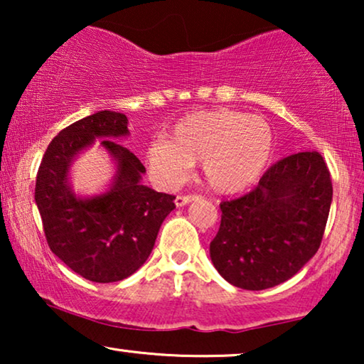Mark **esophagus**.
I'll return each mask as SVG.
<instances>
[{
    "label": "esophagus",
    "instance_id": "34e87169",
    "mask_svg": "<svg viewBox=\"0 0 364 364\" xmlns=\"http://www.w3.org/2000/svg\"><path fill=\"white\" fill-rule=\"evenodd\" d=\"M197 198H198V196H177L176 197V205L183 207V205H187V203L197 200Z\"/></svg>",
    "mask_w": 364,
    "mask_h": 364
}]
</instances>
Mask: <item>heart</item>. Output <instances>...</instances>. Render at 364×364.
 Masks as SVG:
<instances>
[{
    "label": "heart",
    "instance_id": "heart-1",
    "mask_svg": "<svg viewBox=\"0 0 364 364\" xmlns=\"http://www.w3.org/2000/svg\"><path fill=\"white\" fill-rule=\"evenodd\" d=\"M273 154V132L262 117L215 109L188 114L168 139L149 144L146 162L154 181L176 188L200 161L202 177L212 191H245L263 176Z\"/></svg>",
    "mask_w": 364,
    "mask_h": 364
}]
</instances>
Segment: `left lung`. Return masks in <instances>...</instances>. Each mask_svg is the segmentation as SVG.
Here are the masks:
<instances>
[{
  "label": "left lung",
  "mask_w": 364,
  "mask_h": 364,
  "mask_svg": "<svg viewBox=\"0 0 364 364\" xmlns=\"http://www.w3.org/2000/svg\"><path fill=\"white\" fill-rule=\"evenodd\" d=\"M333 198L321 154H291L245 196L220 203L210 242L217 272L233 287L267 290L296 275L320 248Z\"/></svg>",
  "instance_id": "1"
}]
</instances>
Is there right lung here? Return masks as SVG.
<instances>
[{"label": "right lung", "instance_id": "right-lung-1", "mask_svg": "<svg viewBox=\"0 0 364 364\" xmlns=\"http://www.w3.org/2000/svg\"><path fill=\"white\" fill-rule=\"evenodd\" d=\"M129 136L127 117L99 111L63 129L44 152L36 176V200L44 235L54 255L86 280L119 282L151 255L164 218L176 208L173 196L142 186L146 167L116 142ZM96 138L117 162L107 193L77 198L68 186V167Z\"/></svg>", "mask_w": 364, "mask_h": 364}]
</instances>
